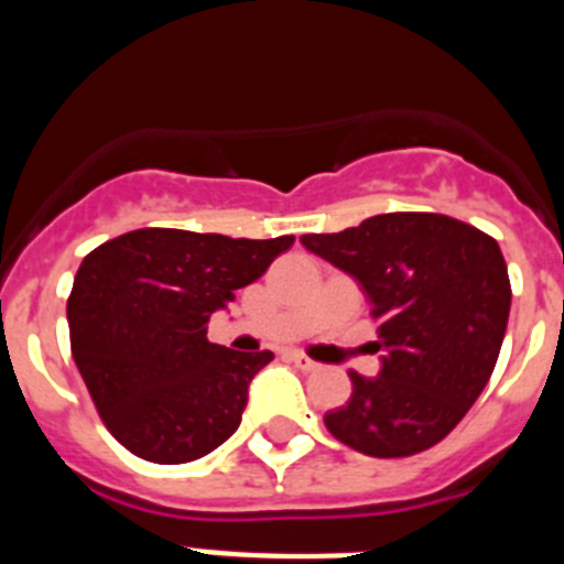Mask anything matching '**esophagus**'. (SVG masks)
<instances>
[{"label": "esophagus", "mask_w": 564, "mask_h": 564, "mask_svg": "<svg viewBox=\"0 0 564 564\" xmlns=\"http://www.w3.org/2000/svg\"><path fill=\"white\" fill-rule=\"evenodd\" d=\"M288 358H291L293 367H296V370H302V372H313L318 367V364L311 361V358H307L305 352H291V356H288Z\"/></svg>", "instance_id": "obj_1"}]
</instances>
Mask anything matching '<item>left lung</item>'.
<instances>
[{
    "mask_svg": "<svg viewBox=\"0 0 564 564\" xmlns=\"http://www.w3.org/2000/svg\"><path fill=\"white\" fill-rule=\"evenodd\" d=\"M302 246L350 273L378 318L381 372H350V401L325 426L370 457H410L455 430L495 372L511 311L497 239L426 212L378 214Z\"/></svg>",
    "mask_w": 564,
    "mask_h": 564,
    "instance_id": "left-lung-1",
    "label": "left lung"
}]
</instances>
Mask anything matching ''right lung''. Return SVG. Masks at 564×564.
I'll return each instance as SVG.
<instances>
[{
	"label": "right lung",
	"instance_id": "add662e5",
	"mask_svg": "<svg viewBox=\"0 0 564 564\" xmlns=\"http://www.w3.org/2000/svg\"><path fill=\"white\" fill-rule=\"evenodd\" d=\"M291 246L138 228L84 257L67 299L69 347L115 441L172 466L237 432L248 383L273 352L212 344L208 318Z\"/></svg>",
	"mask_w": 564,
	"mask_h": 564
}]
</instances>
